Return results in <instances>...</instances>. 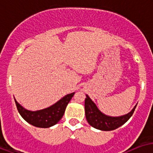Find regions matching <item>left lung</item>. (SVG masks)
I'll return each instance as SVG.
<instances>
[{"label": "left lung", "mask_w": 153, "mask_h": 153, "mask_svg": "<svg viewBox=\"0 0 153 153\" xmlns=\"http://www.w3.org/2000/svg\"><path fill=\"white\" fill-rule=\"evenodd\" d=\"M135 107L136 105L132 111L125 115L111 117L102 113L88 95H86L85 100V111L87 121L93 127L102 131H112L121 127L131 117Z\"/></svg>", "instance_id": "left-lung-1"}]
</instances>
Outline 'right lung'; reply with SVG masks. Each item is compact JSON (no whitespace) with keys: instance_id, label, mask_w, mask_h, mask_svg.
<instances>
[{"instance_id":"add662e5","label":"right lung","mask_w":153,"mask_h":153,"mask_svg":"<svg viewBox=\"0 0 153 153\" xmlns=\"http://www.w3.org/2000/svg\"><path fill=\"white\" fill-rule=\"evenodd\" d=\"M74 94L75 93L67 94L50 107L37 111H28L14 100L18 112L27 123L34 127L48 128L56 125L62 119L65 109Z\"/></svg>"}]
</instances>
